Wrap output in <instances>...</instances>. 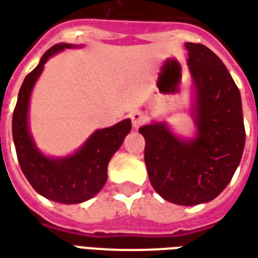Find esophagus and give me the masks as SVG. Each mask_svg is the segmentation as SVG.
Masks as SVG:
<instances>
[{
	"label": "esophagus",
	"instance_id": "1",
	"mask_svg": "<svg viewBox=\"0 0 258 258\" xmlns=\"http://www.w3.org/2000/svg\"><path fill=\"white\" fill-rule=\"evenodd\" d=\"M130 118H131V123H133V127L135 130L140 128L142 124L145 123V114L142 113V111H133L131 114H130Z\"/></svg>",
	"mask_w": 258,
	"mask_h": 258
}]
</instances>
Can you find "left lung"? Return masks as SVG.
<instances>
[{
	"label": "left lung",
	"mask_w": 258,
	"mask_h": 258,
	"mask_svg": "<svg viewBox=\"0 0 258 258\" xmlns=\"http://www.w3.org/2000/svg\"><path fill=\"white\" fill-rule=\"evenodd\" d=\"M197 89V138L181 141L163 123L142 125L144 159L155 191L169 203L197 205L219 196L242 159L246 131L240 92L214 51L185 43Z\"/></svg>",
	"instance_id": "left-lung-1"
}]
</instances>
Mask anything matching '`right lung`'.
Returning <instances> with one entry per match:
<instances>
[{
    "instance_id": "add662e5",
    "label": "right lung",
    "mask_w": 258,
    "mask_h": 258,
    "mask_svg": "<svg viewBox=\"0 0 258 258\" xmlns=\"http://www.w3.org/2000/svg\"><path fill=\"white\" fill-rule=\"evenodd\" d=\"M71 44H55L43 54L39 66L26 75L19 89L12 137L16 156L30 185L43 197L61 204H79L96 196L107 180V165L131 130L128 118L109 128L98 130L77 154L62 159H50L36 149L28 130L30 92L46 61Z\"/></svg>"
}]
</instances>
